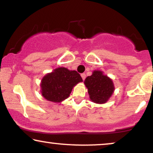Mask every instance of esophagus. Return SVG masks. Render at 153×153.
Here are the masks:
<instances>
[{
    "label": "esophagus",
    "mask_w": 153,
    "mask_h": 153,
    "mask_svg": "<svg viewBox=\"0 0 153 153\" xmlns=\"http://www.w3.org/2000/svg\"><path fill=\"white\" fill-rule=\"evenodd\" d=\"M81 78H82L83 80L84 81L85 79V74H84V73H83V74H81Z\"/></svg>",
    "instance_id": "34e87169"
}]
</instances>
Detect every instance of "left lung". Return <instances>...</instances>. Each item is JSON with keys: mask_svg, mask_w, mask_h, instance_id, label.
<instances>
[{"mask_svg": "<svg viewBox=\"0 0 153 153\" xmlns=\"http://www.w3.org/2000/svg\"><path fill=\"white\" fill-rule=\"evenodd\" d=\"M84 84L88 89L90 100L96 104H104L111 97L115 91L112 79L104 74L101 70L93 71L87 76Z\"/></svg>", "mask_w": 153, "mask_h": 153, "instance_id": "8db88e82", "label": "left lung"}]
</instances>
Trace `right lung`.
Returning a JSON list of instances; mask_svg holds the SVG:
<instances>
[{"label":"right lung","instance_id":"add662e5","mask_svg":"<svg viewBox=\"0 0 153 153\" xmlns=\"http://www.w3.org/2000/svg\"><path fill=\"white\" fill-rule=\"evenodd\" d=\"M82 81L76 71L58 68L42 79L41 94L48 101L59 103L68 98L74 86Z\"/></svg>","mask_w":153,"mask_h":153}]
</instances>
